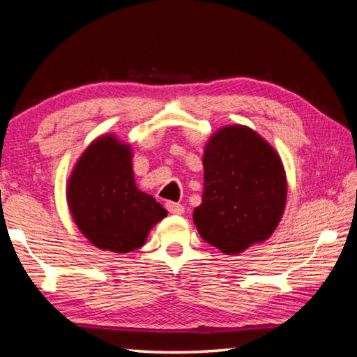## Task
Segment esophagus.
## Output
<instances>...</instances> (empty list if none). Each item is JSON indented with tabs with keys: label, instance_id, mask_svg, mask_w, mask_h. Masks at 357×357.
Masks as SVG:
<instances>
[{
	"label": "esophagus",
	"instance_id": "obj_1",
	"mask_svg": "<svg viewBox=\"0 0 357 357\" xmlns=\"http://www.w3.org/2000/svg\"><path fill=\"white\" fill-rule=\"evenodd\" d=\"M165 208L170 214H183L184 213V206L179 203H174V202H168L165 203Z\"/></svg>",
	"mask_w": 357,
	"mask_h": 357
}]
</instances>
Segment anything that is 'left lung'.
Wrapping results in <instances>:
<instances>
[{
    "mask_svg": "<svg viewBox=\"0 0 357 357\" xmlns=\"http://www.w3.org/2000/svg\"><path fill=\"white\" fill-rule=\"evenodd\" d=\"M204 192L193 211L208 244L238 253L274 233L287 202V176L271 144L245 126H227L204 149Z\"/></svg>",
    "mask_w": 357,
    "mask_h": 357,
    "instance_id": "obj_1",
    "label": "left lung"
}]
</instances>
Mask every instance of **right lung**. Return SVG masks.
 <instances>
[{"instance_id":"obj_1","label":"right lung","mask_w":357,"mask_h":357,"mask_svg":"<svg viewBox=\"0 0 357 357\" xmlns=\"http://www.w3.org/2000/svg\"><path fill=\"white\" fill-rule=\"evenodd\" d=\"M68 203L83 236L114 253L140 249L149 229L167 215L160 203L137 189L130 148L113 135L94 140L77 162Z\"/></svg>"}]
</instances>
